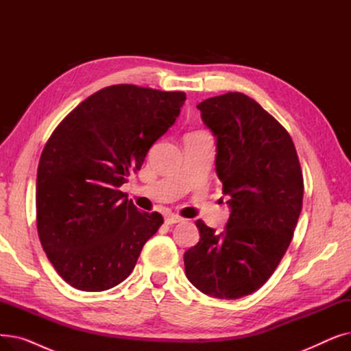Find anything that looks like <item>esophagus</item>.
Listing matches in <instances>:
<instances>
[{
	"label": "esophagus",
	"instance_id": "34e87169",
	"mask_svg": "<svg viewBox=\"0 0 351 351\" xmlns=\"http://www.w3.org/2000/svg\"><path fill=\"white\" fill-rule=\"evenodd\" d=\"M182 217L180 216H178V215H168L165 217V222L168 223V225H173V223H179V222H182Z\"/></svg>",
	"mask_w": 351,
	"mask_h": 351
}]
</instances>
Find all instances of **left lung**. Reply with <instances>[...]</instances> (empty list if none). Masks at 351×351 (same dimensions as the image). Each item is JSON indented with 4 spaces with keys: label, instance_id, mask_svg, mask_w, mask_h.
Listing matches in <instances>:
<instances>
[{
    "label": "left lung",
    "instance_id": "left-lung-1",
    "mask_svg": "<svg viewBox=\"0 0 351 351\" xmlns=\"http://www.w3.org/2000/svg\"><path fill=\"white\" fill-rule=\"evenodd\" d=\"M217 141L216 175L230 216L216 233L196 220L200 239L185 252V273L202 293L239 299L261 289L279 266L303 205V173L286 129L242 92L196 106Z\"/></svg>",
    "mask_w": 351,
    "mask_h": 351
}]
</instances>
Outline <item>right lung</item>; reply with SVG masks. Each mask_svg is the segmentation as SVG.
Here are the masks:
<instances>
[{
  "mask_svg": "<svg viewBox=\"0 0 351 351\" xmlns=\"http://www.w3.org/2000/svg\"><path fill=\"white\" fill-rule=\"evenodd\" d=\"M185 92L110 85L82 101L47 141L36 173V229L48 261L78 290L102 291L134 270L163 217L119 188L173 125Z\"/></svg>",
  "mask_w": 351,
  "mask_h": 351,
  "instance_id": "obj_1",
  "label": "right lung"
}]
</instances>
